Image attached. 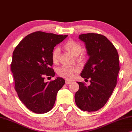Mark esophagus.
I'll return each mask as SVG.
<instances>
[{
    "label": "esophagus",
    "instance_id": "esophagus-1",
    "mask_svg": "<svg viewBox=\"0 0 132 132\" xmlns=\"http://www.w3.org/2000/svg\"><path fill=\"white\" fill-rule=\"evenodd\" d=\"M70 83H71V81H70V80H65V84H70Z\"/></svg>",
    "mask_w": 132,
    "mask_h": 132
}]
</instances>
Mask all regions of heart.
<instances>
[{"label":"heart","instance_id":"b5f03b06","mask_svg":"<svg viewBox=\"0 0 132 132\" xmlns=\"http://www.w3.org/2000/svg\"><path fill=\"white\" fill-rule=\"evenodd\" d=\"M64 48L71 54L77 56L78 60H82L84 59L82 55H78L82 52V48L81 45L72 39H70L64 45ZM52 59L53 63L56 64L59 62L60 59V50L59 48H55L53 50L52 53ZM77 71V68L63 66L59 69L57 73L60 77L68 79H71L73 77L74 73Z\"/></svg>","mask_w":132,"mask_h":132}]
</instances>
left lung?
Segmentation results:
<instances>
[{
	"mask_svg": "<svg viewBox=\"0 0 132 132\" xmlns=\"http://www.w3.org/2000/svg\"><path fill=\"white\" fill-rule=\"evenodd\" d=\"M84 42L89 59L80 76L90 79V85L78 82L76 104L85 111H96L104 107L117 85L120 70L119 55L114 45L101 34L89 33L80 35Z\"/></svg>",
	"mask_w": 132,
	"mask_h": 132,
	"instance_id": "left-lung-1",
	"label": "left lung"
}]
</instances>
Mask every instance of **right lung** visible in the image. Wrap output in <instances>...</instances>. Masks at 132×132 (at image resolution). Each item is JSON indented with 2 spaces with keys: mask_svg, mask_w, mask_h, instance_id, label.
<instances>
[{
  "mask_svg": "<svg viewBox=\"0 0 132 132\" xmlns=\"http://www.w3.org/2000/svg\"><path fill=\"white\" fill-rule=\"evenodd\" d=\"M67 37L36 31L25 36L13 52L10 68L14 89L22 103L36 114L52 109L58 91L65 84L62 78L47 82L44 80L45 77H54L52 53Z\"/></svg>",
  "mask_w": 132,
  "mask_h": 132,
  "instance_id": "obj_1",
  "label": "right lung"
}]
</instances>
